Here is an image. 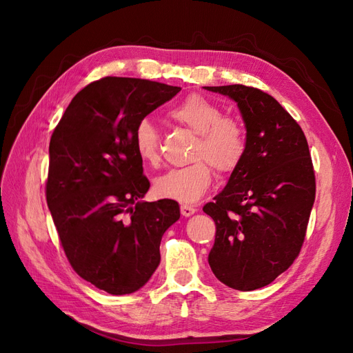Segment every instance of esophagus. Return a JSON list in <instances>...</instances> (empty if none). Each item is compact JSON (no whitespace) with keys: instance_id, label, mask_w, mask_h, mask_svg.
I'll return each mask as SVG.
<instances>
[{"instance_id":"1","label":"esophagus","mask_w":353,"mask_h":353,"mask_svg":"<svg viewBox=\"0 0 353 353\" xmlns=\"http://www.w3.org/2000/svg\"><path fill=\"white\" fill-rule=\"evenodd\" d=\"M197 212V209L194 206H188V205H181V213H183V216L188 218L191 215H194Z\"/></svg>"}]
</instances>
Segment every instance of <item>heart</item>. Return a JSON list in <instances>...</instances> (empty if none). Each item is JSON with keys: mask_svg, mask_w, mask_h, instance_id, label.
<instances>
[{"mask_svg": "<svg viewBox=\"0 0 353 353\" xmlns=\"http://www.w3.org/2000/svg\"><path fill=\"white\" fill-rule=\"evenodd\" d=\"M169 116L199 135L191 156L196 162L169 169L157 176L154 193L162 199L190 205L200 200L209 190L213 178L210 165L223 174L239 166L245 153V135L236 119L222 116L219 105L199 94H190L179 101L170 109ZM159 143L156 126L148 119L138 122L134 131V147L144 165H157Z\"/></svg>", "mask_w": 353, "mask_h": 353, "instance_id": "heart-1", "label": "heart"}]
</instances>
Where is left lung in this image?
<instances>
[{
	"label": "left lung",
	"mask_w": 353,
	"mask_h": 353,
	"mask_svg": "<svg viewBox=\"0 0 353 353\" xmlns=\"http://www.w3.org/2000/svg\"><path fill=\"white\" fill-rule=\"evenodd\" d=\"M237 103L245 153L219 194L203 208L215 221L209 265L241 292L272 283L297 258L315 200L302 128L270 94L245 85L205 87Z\"/></svg>",
	"instance_id": "8db88e82"
}]
</instances>
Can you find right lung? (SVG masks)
<instances>
[{
    "label": "right lung",
    "mask_w": 353,
    "mask_h": 353,
    "mask_svg": "<svg viewBox=\"0 0 353 353\" xmlns=\"http://www.w3.org/2000/svg\"><path fill=\"white\" fill-rule=\"evenodd\" d=\"M179 87L108 77L74 95L50 140L47 205L72 268L110 294L134 293L160 263L175 200L143 201L150 183L134 147L138 122Z\"/></svg>",
    "instance_id": "obj_1"
}]
</instances>
